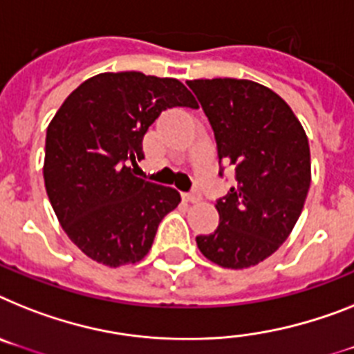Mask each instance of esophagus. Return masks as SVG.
Returning <instances> with one entry per match:
<instances>
[{"label":"esophagus","mask_w":354,"mask_h":354,"mask_svg":"<svg viewBox=\"0 0 354 354\" xmlns=\"http://www.w3.org/2000/svg\"><path fill=\"white\" fill-rule=\"evenodd\" d=\"M183 200L189 201V203H198L201 200V192L198 189H192L191 192H185L183 194Z\"/></svg>","instance_id":"esophagus-1"}]
</instances>
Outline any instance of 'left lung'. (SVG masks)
<instances>
[{
    "mask_svg": "<svg viewBox=\"0 0 354 354\" xmlns=\"http://www.w3.org/2000/svg\"><path fill=\"white\" fill-rule=\"evenodd\" d=\"M236 185L219 198V225L198 236L201 254L223 268L255 266L288 239L311 183L308 136L275 91L245 79L187 81ZM223 176V167L219 171Z\"/></svg>",
    "mask_w": 354,
    "mask_h": 354,
    "instance_id": "1",
    "label": "left lung"
}]
</instances>
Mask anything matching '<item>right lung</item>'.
Masks as SVG:
<instances>
[{
    "instance_id": "right-lung-1",
    "label": "right lung",
    "mask_w": 354,
    "mask_h": 354,
    "mask_svg": "<svg viewBox=\"0 0 354 354\" xmlns=\"http://www.w3.org/2000/svg\"><path fill=\"white\" fill-rule=\"evenodd\" d=\"M198 108L176 79L99 73L68 95L46 129L44 187L61 227L88 257L117 268L144 259L158 225L182 201L135 176L142 140L160 113Z\"/></svg>"
}]
</instances>
